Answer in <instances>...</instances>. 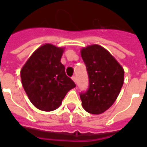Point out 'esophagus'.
<instances>
[{
    "instance_id": "1",
    "label": "esophagus",
    "mask_w": 147,
    "mask_h": 147,
    "mask_svg": "<svg viewBox=\"0 0 147 147\" xmlns=\"http://www.w3.org/2000/svg\"><path fill=\"white\" fill-rule=\"evenodd\" d=\"M71 79L73 80V81L75 82V83H76V76H73L71 77Z\"/></svg>"
}]
</instances>
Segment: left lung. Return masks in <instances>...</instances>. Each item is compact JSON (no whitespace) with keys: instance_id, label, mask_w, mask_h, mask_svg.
<instances>
[{"instance_id":"8db88e82","label":"left lung","mask_w":147,"mask_h":147,"mask_svg":"<svg viewBox=\"0 0 147 147\" xmlns=\"http://www.w3.org/2000/svg\"><path fill=\"white\" fill-rule=\"evenodd\" d=\"M89 78L88 89L80 94L83 109L101 114L116 101L123 83V68L105 49L89 45L81 50Z\"/></svg>"}]
</instances>
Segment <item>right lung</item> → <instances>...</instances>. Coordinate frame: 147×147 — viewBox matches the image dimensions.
<instances>
[{"label": "right lung", "mask_w": 147, "mask_h": 147, "mask_svg": "<svg viewBox=\"0 0 147 147\" xmlns=\"http://www.w3.org/2000/svg\"><path fill=\"white\" fill-rule=\"evenodd\" d=\"M63 49L51 44L39 47L24 64L22 84L31 103L40 110H55L76 86L61 63Z\"/></svg>", "instance_id": "1"}]
</instances>
